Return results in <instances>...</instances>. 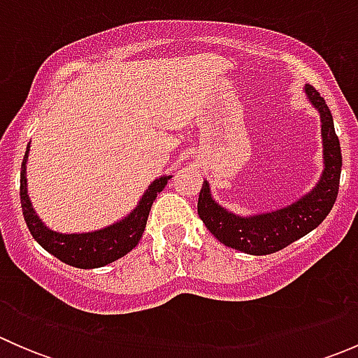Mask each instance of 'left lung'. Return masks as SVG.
<instances>
[{"instance_id": "8db88e82", "label": "left lung", "mask_w": 358, "mask_h": 358, "mask_svg": "<svg viewBox=\"0 0 358 358\" xmlns=\"http://www.w3.org/2000/svg\"><path fill=\"white\" fill-rule=\"evenodd\" d=\"M303 90L308 102L320 115L324 169L319 182L310 192L284 208L252 215H236L215 201L209 182L204 180L197 213L206 229L225 246L246 255H272L317 229L333 209L341 176V147L326 100L310 85H305Z\"/></svg>"}]
</instances>
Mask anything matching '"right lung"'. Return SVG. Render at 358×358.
<instances>
[{"label":"right lung","instance_id":"right-lung-1","mask_svg":"<svg viewBox=\"0 0 358 358\" xmlns=\"http://www.w3.org/2000/svg\"><path fill=\"white\" fill-rule=\"evenodd\" d=\"M31 143H27L25 156L20 169V204H22L24 220L29 227V232L34 237L36 243L43 249L59 258L60 262L76 268H100L115 259L128 255L133 248L142 239V234L145 230L149 211L152 208V202L156 201L157 194L162 192L169 175H161L154 180L135 208L122 216L117 222L103 227V229L92 230V232H55L50 227L45 225L38 213L34 211L31 197L27 192V159Z\"/></svg>","mask_w":358,"mask_h":358}]
</instances>
